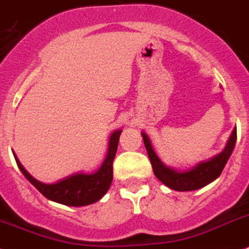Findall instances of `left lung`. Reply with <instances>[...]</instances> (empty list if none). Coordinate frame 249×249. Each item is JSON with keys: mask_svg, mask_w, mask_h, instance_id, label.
I'll return each instance as SVG.
<instances>
[{"mask_svg": "<svg viewBox=\"0 0 249 249\" xmlns=\"http://www.w3.org/2000/svg\"><path fill=\"white\" fill-rule=\"evenodd\" d=\"M142 137H143L145 147L147 150L148 157H150L152 170H154V174L157 179L173 190L190 191L208 185L209 182L214 181L222 174L223 169L226 166L227 161L234 148L235 140H237V129H233L228 145L226 146V150L223 151L222 154H219L212 160L200 162L193 170L184 171V173H178L174 169L165 166L160 161V159L157 157V155L155 154L147 136L142 133Z\"/></svg>", "mask_w": 249, "mask_h": 249, "instance_id": "left-lung-1", "label": "left lung"}]
</instances>
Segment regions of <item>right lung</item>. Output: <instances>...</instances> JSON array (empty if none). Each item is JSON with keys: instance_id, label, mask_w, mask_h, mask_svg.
Here are the masks:
<instances>
[{"instance_id": "obj_1", "label": "right lung", "mask_w": 249, "mask_h": 249, "mask_svg": "<svg viewBox=\"0 0 249 249\" xmlns=\"http://www.w3.org/2000/svg\"><path fill=\"white\" fill-rule=\"evenodd\" d=\"M121 129L112 133L109 140V147L106 160L101 169L94 174H76L64 179L56 184H44L37 181L27 173L26 170L15 156L21 173L25 175L37 190L49 200L69 205V207H83L98 201L109 189L112 180H113V160L116 156L118 141H120Z\"/></svg>"}]
</instances>
